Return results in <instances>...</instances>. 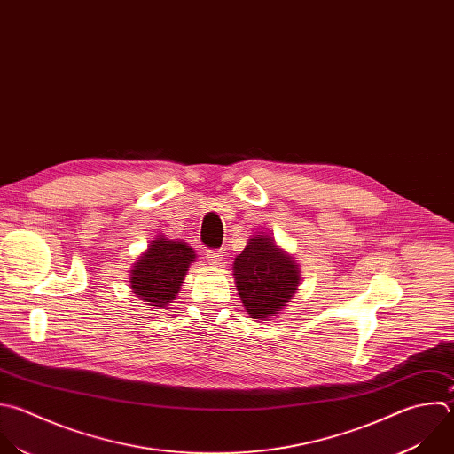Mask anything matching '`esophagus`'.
Listing matches in <instances>:
<instances>
[{"instance_id":"obj_1","label":"esophagus","mask_w":454,"mask_h":454,"mask_svg":"<svg viewBox=\"0 0 454 454\" xmlns=\"http://www.w3.org/2000/svg\"><path fill=\"white\" fill-rule=\"evenodd\" d=\"M223 256H224V251H214V249H208V251H207V258H208L210 265H219L221 260H223Z\"/></svg>"}]
</instances>
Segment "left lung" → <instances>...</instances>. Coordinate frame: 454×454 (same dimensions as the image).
Masks as SVG:
<instances>
[{
	"label": "left lung",
	"instance_id": "8db88e82",
	"mask_svg": "<svg viewBox=\"0 0 454 454\" xmlns=\"http://www.w3.org/2000/svg\"><path fill=\"white\" fill-rule=\"evenodd\" d=\"M239 295L251 319L269 321L297 292L301 276L295 260L269 235H253L233 262Z\"/></svg>",
	"mask_w": 454,
	"mask_h": 454
}]
</instances>
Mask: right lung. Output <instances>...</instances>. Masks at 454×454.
Instances as JSON below:
<instances>
[{"label": "right lung", "instance_id": "add662e5", "mask_svg": "<svg viewBox=\"0 0 454 454\" xmlns=\"http://www.w3.org/2000/svg\"><path fill=\"white\" fill-rule=\"evenodd\" d=\"M194 258L196 253L187 242L159 235L133 263L131 292L149 307L166 309L178 294Z\"/></svg>", "mask_w": 454, "mask_h": 454}]
</instances>
